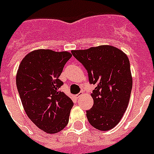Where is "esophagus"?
Returning a JSON list of instances; mask_svg holds the SVG:
<instances>
[{
    "label": "esophagus",
    "instance_id": "obj_1",
    "mask_svg": "<svg viewBox=\"0 0 154 154\" xmlns=\"http://www.w3.org/2000/svg\"><path fill=\"white\" fill-rule=\"evenodd\" d=\"M82 95H83V91H82V92H80V93H77V94L76 95L75 97H77V98H79V97H80V96H82Z\"/></svg>",
    "mask_w": 154,
    "mask_h": 154
}]
</instances>
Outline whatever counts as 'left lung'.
<instances>
[{
	"label": "left lung",
	"instance_id": "obj_1",
	"mask_svg": "<svg viewBox=\"0 0 154 154\" xmlns=\"http://www.w3.org/2000/svg\"><path fill=\"white\" fill-rule=\"evenodd\" d=\"M71 53L87 69L90 84L96 85L91 94L93 106L87 111L89 122L100 131L113 128L125 112L130 100L132 77L128 57L111 45Z\"/></svg>",
	"mask_w": 154,
	"mask_h": 154
}]
</instances>
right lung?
<instances>
[{
	"label": "right lung",
	"mask_w": 154,
	"mask_h": 154,
	"mask_svg": "<svg viewBox=\"0 0 154 154\" xmlns=\"http://www.w3.org/2000/svg\"><path fill=\"white\" fill-rule=\"evenodd\" d=\"M72 54L38 49L29 53L17 70V90L29 119L48 134L61 131L68 123L74 103L59 90L58 79Z\"/></svg>",
	"instance_id": "add662e5"
}]
</instances>
